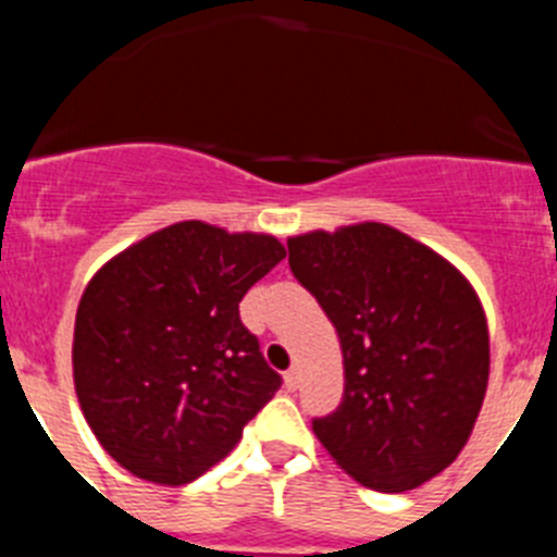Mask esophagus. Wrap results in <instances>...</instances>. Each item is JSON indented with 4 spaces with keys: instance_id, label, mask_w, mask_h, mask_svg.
Wrapping results in <instances>:
<instances>
[{
    "instance_id": "1",
    "label": "esophagus",
    "mask_w": 557,
    "mask_h": 557,
    "mask_svg": "<svg viewBox=\"0 0 557 557\" xmlns=\"http://www.w3.org/2000/svg\"><path fill=\"white\" fill-rule=\"evenodd\" d=\"M285 388L288 391H297L299 388V372L297 369H290V372H285Z\"/></svg>"
}]
</instances>
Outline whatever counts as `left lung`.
Returning a JSON list of instances; mask_svg holds the SVG:
<instances>
[{"instance_id":"8db88e82","label":"left lung","mask_w":557,"mask_h":557,"mask_svg":"<svg viewBox=\"0 0 557 557\" xmlns=\"http://www.w3.org/2000/svg\"><path fill=\"white\" fill-rule=\"evenodd\" d=\"M288 267L344 355V399L313 419L315 438L344 472L385 494L444 472L488 385V324L469 280L377 222L294 235Z\"/></svg>"}]
</instances>
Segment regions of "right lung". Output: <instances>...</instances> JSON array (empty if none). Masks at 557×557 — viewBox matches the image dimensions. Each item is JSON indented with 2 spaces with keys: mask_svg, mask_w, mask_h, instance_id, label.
<instances>
[{
  "mask_svg": "<svg viewBox=\"0 0 557 557\" xmlns=\"http://www.w3.org/2000/svg\"><path fill=\"white\" fill-rule=\"evenodd\" d=\"M285 258L274 235L180 222L108 260L74 322L85 422L135 478L185 485L227 458L283 377L238 302Z\"/></svg>",
  "mask_w": 557,
  "mask_h": 557,
  "instance_id": "obj_1",
  "label": "right lung"
}]
</instances>
